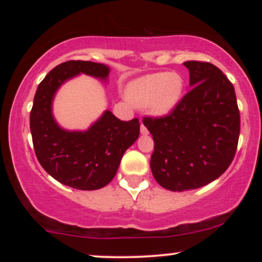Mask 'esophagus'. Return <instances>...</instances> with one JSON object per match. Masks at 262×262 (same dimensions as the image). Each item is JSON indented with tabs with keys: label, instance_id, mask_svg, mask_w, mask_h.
I'll list each match as a JSON object with an SVG mask.
<instances>
[{
	"label": "esophagus",
	"instance_id": "esophagus-1",
	"mask_svg": "<svg viewBox=\"0 0 262 262\" xmlns=\"http://www.w3.org/2000/svg\"><path fill=\"white\" fill-rule=\"evenodd\" d=\"M140 133L143 134V135H148V133H149L148 129H146V127L143 124V123H141V124H140Z\"/></svg>",
	"mask_w": 262,
	"mask_h": 262
}]
</instances>
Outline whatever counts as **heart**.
<instances>
[{"mask_svg":"<svg viewBox=\"0 0 262 262\" xmlns=\"http://www.w3.org/2000/svg\"><path fill=\"white\" fill-rule=\"evenodd\" d=\"M183 80L180 75L156 73L132 81L125 89V97L137 108L148 106L155 117L171 113L181 100Z\"/></svg>","mask_w":262,"mask_h":262,"instance_id":"heart-1","label":"heart"}]
</instances>
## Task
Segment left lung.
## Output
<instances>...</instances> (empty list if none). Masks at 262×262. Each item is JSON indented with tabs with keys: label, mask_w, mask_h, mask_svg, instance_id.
Masks as SVG:
<instances>
[{
	"label": "left lung",
	"mask_w": 262,
	"mask_h": 262,
	"mask_svg": "<svg viewBox=\"0 0 262 262\" xmlns=\"http://www.w3.org/2000/svg\"><path fill=\"white\" fill-rule=\"evenodd\" d=\"M191 91L169 116L145 117L154 139L150 167L170 191L208 185L229 167L240 134V113L234 86L210 62L186 61Z\"/></svg>",
	"instance_id": "obj_1"
}]
</instances>
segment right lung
<instances>
[{
  "label": "right lung",
  "instance_id": "1",
  "mask_svg": "<svg viewBox=\"0 0 262 262\" xmlns=\"http://www.w3.org/2000/svg\"><path fill=\"white\" fill-rule=\"evenodd\" d=\"M80 74L107 81L104 64L70 60L53 69L39 83L31 111L35 155L56 181L82 191L104 187L113 180L122 156L139 137L137 118L123 122L104 111L87 130H66L53 116V101L60 86Z\"/></svg>",
  "mask_w": 262,
  "mask_h": 262
}]
</instances>
